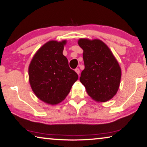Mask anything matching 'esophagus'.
I'll list each match as a JSON object with an SVG mask.
<instances>
[{"label":"esophagus","instance_id":"esophagus-1","mask_svg":"<svg viewBox=\"0 0 147 147\" xmlns=\"http://www.w3.org/2000/svg\"><path fill=\"white\" fill-rule=\"evenodd\" d=\"M75 72H77L78 75H79V73H80V70H79V68H76V69H75Z\"/></svg>","mask_w":147,"mask_h":147}]
</instances>
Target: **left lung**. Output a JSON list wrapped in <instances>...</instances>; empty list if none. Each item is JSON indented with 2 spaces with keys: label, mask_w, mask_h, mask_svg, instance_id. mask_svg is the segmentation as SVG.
<instances>
[{
  "label": "left lung",
  "mask_w": 147,
  "mask_h": 147,
  "mask_svg": "<svg viewBox=\"0 0 147 147\" xmlns=\"http://www.w3.org/2000/svg\"><path fill=\"white\" fill-rule=\"evenodd\" d=\"M85 69L80 81L94 100L105 102L116 95L120 86L121 68L108 47L99 40L81 39Z\"/></svg>",
  "instance_id": "1"
}]
</instances>
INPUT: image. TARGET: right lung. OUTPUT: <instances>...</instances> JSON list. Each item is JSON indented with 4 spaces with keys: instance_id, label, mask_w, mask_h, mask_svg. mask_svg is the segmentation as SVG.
Instances as JSON below:
<instances>
[{
    "instance_id": "obj_1",
    "label": "right lung",
    "mask_w": 147,
    "mask_h": 147,
    "mask_svg": "<svg viewBox=\"0 0 147 147\" xmlns=\"http://www.w3.org/2000/svg\"><path fill=\"white\" fill-rule=\"evenodd\" d=\"M66 41H50L44 44L31 60L29 77L31 89L41 100L51 105L65 99L78 79L63 55Z\"/></svg>"
}]
</instances>
